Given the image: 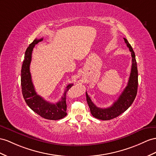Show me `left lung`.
I'll list each match as a JSON object with an SVG mask.
<instances>
[{
	"label": "left lung",
	"instance_id": "8db88e82",
	"mask_svg": "<svg viewBox=\"0 0 156 156\" xmlns=\"http://www.w3.org/2000/svg\"><path fill=\"white\" fill-rule=\"evenodd\" d=\"M125 42L126 43L127 47H129L131 52L132 57V68L130 74V77L128 84L124 90V91L119 97L118 99L113 103V104L107 108H99L95 105L91 101L89 95L86 94V100L87 104L89 105L91 115L98 119L107 121L111 120L117 117L126 111L129 107L133 103L134 99L136 96L138 90V69L137 64L136 61L134 52L131 45L127 39L124 38Z\"/></svg>",
	"mask_w": 156,
	"mask_h": 156
}]
</instances>
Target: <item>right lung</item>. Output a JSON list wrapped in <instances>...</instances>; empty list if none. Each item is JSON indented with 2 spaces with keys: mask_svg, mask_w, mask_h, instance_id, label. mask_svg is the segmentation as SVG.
Wrapping results in <instances>:
<instances>
[{
  "mask_svg": "<svg viewBox=\"0 0 156 156\" xmlns=\"http://www.w3.org/2000/svg\"><path fill=\"white\" fill-rule=\"evenodd\" d=\"M41 41H43V38L39 39H35L32 43L30 44L26 51L21 70L22 95L27 105L39 116L49 120H59L64 118L67 115L66 103V93L73 86V83H70L66 86L61 100L56 103L48 102L37 94L31 80L30 66L34 47L36 44Z\"/></svg>",
  "mask_w": 156,
  "mask_h": 156,
  "instance_id": "right-lung-1",
  "label": "right lung"
}]
</instances>
